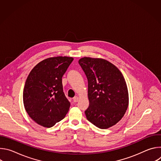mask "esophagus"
<instances>
[{
    "label": "esophagus",
    "instance_id": "obj_1",
    "mask_svg": "<svg viewBox=\"0 0 161 161\" xmlns=\"http://www.w3.org/2000/svg\"><path fill=\"white\" fill-rule=\"evenodd\" d=\"M78 100H79V98H78V96H75V97L73 98V101H74L75 103L78 102Z\"/></svg>",
    "mask_w": 161,
    "mask_h": 161
}]
</instances>
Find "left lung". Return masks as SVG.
<instances>
[{"label":"left lung","instance_id":"1","mask_svg":"<svg viewBox=\"0 0 161 161\" xmlns=\"http://www.w3.org/2000/svg\"><path fill=\"white\" fill-rule=\"evenodd\" d=\"M78 62L88 80L87 120L102 129L115 125L129 104L124 76L115 65L103 58L83 57Z\"/></svg>","mask_w":161,"mask_h":161}]
</instances>
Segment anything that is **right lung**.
I'll return each mask as SVG.
<instances>
[{
    "mask_svg": "<svg viewBox=\"0 0 161 161\" xmlns=\"http://www.w3.org/2000/svg\"><path fill=\"white\" fill-rule=\"evenodd\" d=\"M73 60L68 57L48 58L29 73L23 99L27 113L39 125L52 127L67 113L70 103L63 92L62 78Z\"/></svg>",
    "mask_w": 161,
    "mask_h": 161,
    "instance_id": "obj_1",
    "label": "right lung"
}]
</instances>
